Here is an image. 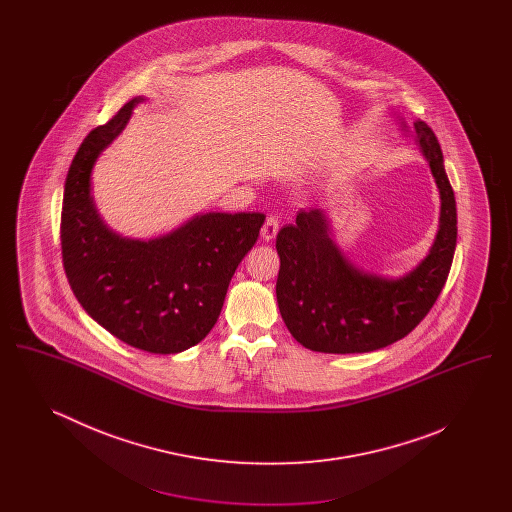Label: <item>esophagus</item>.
Masks as SVG:
<instances>
[{"mask_svg":"<svg viewBox=\"0 0 512 512\" xmlns=\"http://www.w3.org/2000/svg\"><path fill=\"white\" fill-rule=\"evenodd\" d=\"M278 228H280V222H278V217L270 215V217H267V220H265L263 228H261V238H263L265 242H270V240H274V238H276V234H278Z\"/></svg>","mask_w":512,"mask_h":512,"instance_id":"34e87169","label":"esophagus"}]
</instances>
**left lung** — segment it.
Instances as JSON below:
<instances>
[{
  "label": "left lung",
  "mask_w": 512,
  "mask_h": 512,
  "mask_svg": "<svg viewBox=\"0 0 512 512\" xmlns=\"http://www.w3.org/2000/svg\"><path fill=\"white\" fill-rule=\"evenodd\" d=\"M414 134L441 207L434 244L411 272L388 278L353 265L334 242L324 209H301L295 224L276 236L278 309L293 338L311 351L345 355L388 347L413 332L445 286L457 245V203L436 134L424 121L414 122Z\"/></svg>",
  "instance_id": "1"
}]
</instances>
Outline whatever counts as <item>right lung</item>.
I'll return each instance as SVG.
<instances>
[{
    "label": "right lung",
    "mask_w": 512,
    "mask_h": 512,
    "mask_svg": "<svg viewBox=\"0 0 512 512\" xmlns=\"http://www.w3.org/2000/svg\"><path fill=\"white\" fill-rule=\"evenodd\" d=\"M142 101H128L74 155L61 213L63 267L78 303L107 332L147 353L171 355L211 332L265 215L199 213L151 240L109 228L92 195V171Z\"/></svg>",
    "instance_id": "add662e5"
}]
</instances>
